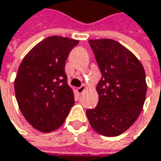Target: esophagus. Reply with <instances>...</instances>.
Wrapping results in <instances>:
<instances>
[{
  "label": "esophagus",
  "mask_w": 161,
  "mask_h": 161,
  "mask_svg": "<svg viewBox=\"0 0 161 161\" xmlns=\"http://www.w3.org/2000/svg\"><path fill=\"white\" fill-rule=\"evenodd\" d=\"M85 90H86V86L85 85H82L81 87H79V88H77V93L78 94H82L84 92H85Z\"/></svg>",
  "instance_id": "1"
}]
</instances>
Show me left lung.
<instances>
[{
    "label": "left lung",
    "mask_w": 161,
    "mask_h": 161,
    "mask_svg": "<svg viewBox=\"0 0 161 161\" xmlns=\"http://www.w3.org/2000/svg\"><path fill=\"white\" fill-rule=\"evenodd\" d=\"M102 78L97 84V107L87 109L92 127L101 135L116 137L138 119L145 101V71L139 59L113 39H90Z\"/></svg>",
    "instance_id": "8db88e82"
}]
</instances>
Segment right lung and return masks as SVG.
<instances>
[{"label":"right lung","instance_id":"obj_1","mask_svg":"<svg viewBox=\"0 0 161 161\" xmlns=\"http://www.w3.org/2000/svg\"><path fill=\"white\" fill-rule=\"evenodd\" d=\"M78 40L53 36L36 44L19 65L15 82L16 99L26 121L38 131L59 128L74 105L65 65Z\"/></svg>","mask_w":161,"mask_h":161}]
</instances>
